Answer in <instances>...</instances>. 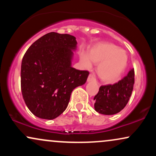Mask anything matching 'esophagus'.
Listing matches in <instances>:
<instances>
[{
  "label": "esophagus",
  "mask_w": 156,
  "mask_h": 156,
  "mask_svg": "<svg viewBox=\"0 0 156 156\" xmlns=\"http://www.w3.org/2000/svg\"><path fill=\"white\" fill-rule=\"evenodd\" d=\"M87 81L88 82H90V81H96V79L95 78H94V76L92 74H90L88 77V78H87Z\"/></svg>",
  "instance_id": "esophagus-1"
}]
</instances>
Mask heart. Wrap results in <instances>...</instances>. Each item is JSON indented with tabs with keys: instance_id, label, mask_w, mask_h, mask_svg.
I'll use <instances>...</instances> for the list:
<instances>
[{
	"instance_id": "b5f03b06",
	"label": "heart",
	"mask_w": 156,
	"mask_h": 156,
	"mask_svg": "<svg viewBox=\"0 0 156 156\" xmlns=\"http://www.w3.org/2000/svg\"><path fill=\"white\" fill-rule=\"evenodd\" d=\"M92 62L98 64L97 73L105 82H114L120 77L128 62L126 52L112 43H98L89 51L80 54V65L85 69H91Z\"/></svg>"
}]
</instances>
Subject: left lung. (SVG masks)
<instances>
[{
  "mask_svg": "<svg viewBox=\"0 0 156 156\" xmlns=\"http://www.w3.org/2000/svg\"><path fill=\"white\" fill-rule=\"evenodd\" d=\"M134 84V69L114 84L101 86L94 96V109L99 114L113 115L125 108L129 101Z\"/></svg>",
  "mask_w": 156,
  "mask_h": 156,
  "instance_id": "8db88e82",
  "label": "left lung"
}]
</instances>
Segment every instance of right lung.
<instances>
[{
	"label": "right lung",
	"mask_w": 156,
	"mask_h": 156,
	"mask_svg": "<svg viewBox=\"0 0 156 156\" xmlns=\"http://www.w3.org/2000/svg\"><path fill=\"white\" fill-rule=\"evenodd\" d=\"M76 37L51 32L30 46L21 64V91L28 109L44 119L67 108L73 89L83 85L89 73L72 67Z\"/></svg>",
	"instance_id": "1"
}]
</instances>
